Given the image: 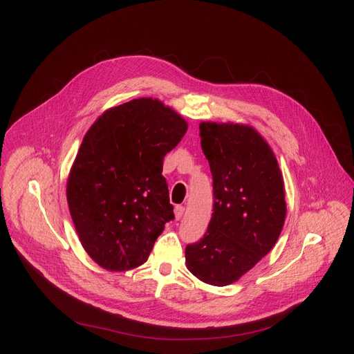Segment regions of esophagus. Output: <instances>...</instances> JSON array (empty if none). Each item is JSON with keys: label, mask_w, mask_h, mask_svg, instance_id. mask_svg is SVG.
Here are the masks:
<instances>
[{"label": "esophagus", "mask_w": 354, "mask_h": 354, "mask_svg": "<svg viewBox=\"0 0 354 354\" xmlns=\"http://www.w3.org/2000/svg\"><path fill=\"white\" fill-rule=\"evenodd\" d=\"M183 212H185V208L182 205H176L175 207V218L176 219H180L183 216Z\"/></svg>", "instance_id": "esophagus-1"}]
</instances>
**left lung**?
Segmentation results:
<instances>
[{"mask_svg":"<svg viewBox=\"0 0 354 354\" xmlns=\"http://www.w3.org/2000/svg\"><path fill=\"white\" fill-rule=\"evenodd\" d=\"M214 189L208 230L185 250L188 270L222 287L236 281L275 245L286 219L284 182L268 143L250 126L201 123Z\"/></svg>","mask_w":354,"mask_h":354,"instance_id":"left-lung-1","label":"left lung"}]
</instances>
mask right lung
Listing matches in <instances>:
<instances>
[{
  "label": "right lung",
  "instance_id": "1",
  "mask_svg": "<svg viewBox=\"0 0 354 354\" xmlns=\"http://www.w3.org/2000/svg\"><path fill=\"white\" fill-rule=\"evenodd\" d=\"M188 124L159 100L135 99L93 123L74 159L67 202L82 245L110 271L143 264L175 218L163 158Z\"/></svg>",
  "mask_w": 354,
  "mask_h": 354
}]
</instances>
